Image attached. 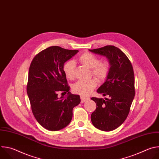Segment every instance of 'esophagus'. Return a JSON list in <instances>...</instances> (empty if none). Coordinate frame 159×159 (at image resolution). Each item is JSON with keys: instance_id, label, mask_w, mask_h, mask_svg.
Wrapping results in <instances>:
<instances>
[{"instance_id": "esophagus-1", "label": "esophagus", "mask_w": 159, "mask_h": 159, "mask_svg": "<svg viewBox=\"0 0 159 159\" xmlns=\"http://www.w3.org/2000/svg\"><path fill=\"white\" fill-rule=\"evenodd\" d=\"M80 99H81V102L83 103L85 101L89 99V98L88 97H85V96H81L80 97Z\"/></svg>"}]
</instances>
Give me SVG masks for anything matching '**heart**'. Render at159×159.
<instances>
[{"mask_svg": "<svg viewBox=\"0 0 159 159\" xmlns=\"http://www.w3.org/2000/svg\"><path fill=\"white\" fill-rule=\"evenodd\" d=\"M79 61L91 69V74L95 76L99 81L104 80L109 73V65L107 61L99 62V59L94 54L85 52L79 58ZM75 63L73 60L66 61L63 66V70L65 77L70 80L75 77ZM98 84V80L92 78L87 80H79L72 85V91L81 96H87L93 92Z\"/></svg>", "mask_w": 159, "mask_h": 159, "instance_id": "b5f03b06", "label": "heart"}]
</instances>
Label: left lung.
<instances>
[{"instance_id": "1", "label": "left lung", "mask_w": 159, "mask_h": 159, "mask_svg": "<svg viewBox=\"0 0 159 159\" xmlns=\"http://www.w3.org/2000/svg\"><path fill=\"white\" fill-rule=\"evenodd\" d=\"M89 51L105 56L111 65L106 80L97 90L109 98H91L96 103V109L90 117L91 121L100 130H114L126 119L134 97L133 66L127 56L112 45Z\"/></svg>"}]
</instances>
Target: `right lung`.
<instances>
[{
  "mask_svg": "<svg viewBox=\"0 0 159 159\" xmlns=\"http://www.w3.org/2000/svg\"><path fill=\"white\" fill-rule=\"evenodd\" d=\"M79 51L53 46L38 53L30 66L27 93L33 114L43 128L58 131L70 123L73 108L80 102L79 95L69 92L63 70L64 63ZM67 93L59 98L57 94Z\"/></svg>",
  "mask_w": 159,
  "mask_h": 159,
  "instance_id": "obj_1",
  "label": "right lung"
}]
</instances>
